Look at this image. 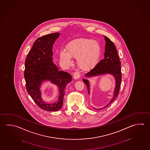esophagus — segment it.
I'll list each match as a JSON object with an SVG mask.
<instances>
[{
  "mask_svg": "<svg viewBox=\"0 0 150 150\" xmlns=\"http://www.w3.org/2000/svg\"><path fill=\"white\" fill-rule=\"evenodd\" d=\"M80 76V74L79 71H76L74 74V79H79V77Z\"/></svg>",
  "mask_w": 150,
  "mask_h": 150,
  "instance_id": "1",
  "label": "esophagus"
}]
</instances>
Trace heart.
<instances>
[{"mask_svg":"<svg viewBox=\"0 0 150 150\" xmlns=\"http://www.w3.org/2000/svg\"><path fill=\"white\" fill-rule=\"evenodd\" d=\"M67 52L61 51L60 57L67 66L72 64L71 57L76 59L80 68L87 70L93 68L100 56V45L91 39L79 38L71 42L67 46Z\"/></svg>","mask_w":150,"mask_h":150,"instance_id":"1","label":"heart"}]
</instances>
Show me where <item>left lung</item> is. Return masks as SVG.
<instances>
[{"instance_id":"1","label":"left lung","mask_w":150,"mask_h":150,"mask_svg":"<svg viewBox=\"0 0 150 150\" xmlns=\"http://www.w3.org/2000/svg\"><path fill=\"white\" fill-rule=\"evenodd\" d=\"M104 37L106 44L104 59L99 61L94 67V68L91 69L89 72L85 74L86 76L88 78L104 75L105 74H111L114 76L116 80V85L114 93V97L106 106L101 109H103L104 108L108 106L117 97V95L119 93L122 81L120 62L116 47L115 46L114 43L112 41H110L109 38L105 36H104ZM83 81L85 82L87 86L88 93H89V95H90L89 82L87 79H83Z\"/></svg>"}]
</instances>
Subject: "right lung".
<instances>
[{"label": "right lung", "mask_w": 150, "mask_h": 150, "mask_svg": "<svg viewBox=\"0 0 150 150\" xmlns=\"http://www.w3.org/2000/svg\"><path fill=\"white\" fill-rule=\"evenodd\" d=\"M60 33H51L39 38L33 43L25 63L24 78L27 92L41 109L48 112L57 111L62 106L65 87L72 80L70 74L60 71L52 61V47ZM45 80L57 85L59 97L54 103L44 102L39 88Z\"/></svg>", "instance_id": "add662e5"}]
</instances>
